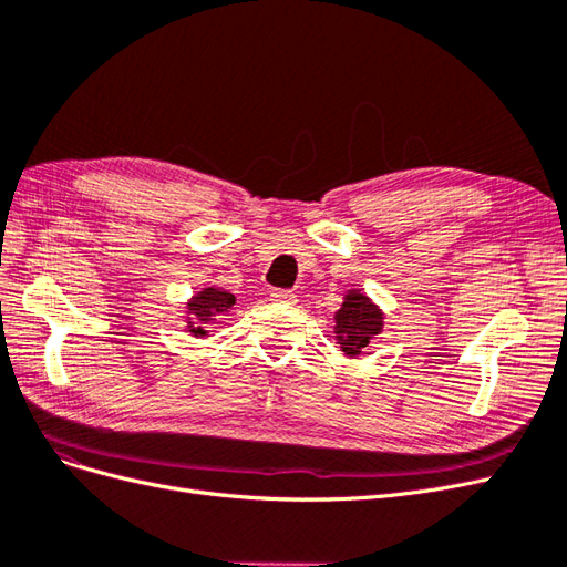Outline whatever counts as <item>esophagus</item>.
I'll use <instances>...</instances> for the list:
<instances>
[{
	"instance_id": "34e87169",
	"label": "esophagus",
	"mask_w": 567,
	"mask_h": 567,
	"mask_svg": "<svg viewBox=\"0 0 567 567\" xmlns=\"http://www.w3.org/2000/svg\"><path fill=\"white\" fill-rule=\"evenodd\" d=\"M271 300H277V302H293V300H296V296L290 293V290H281V288H277V290H271Z\"/></svg>"
}]
</instances>
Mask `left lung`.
I'll return each mask as SVG.
<instances>
[{"instance_id": "obj_1", "label": "left lung", "mask_w": 567, "mask_h": 567, "mask_svg": "<svg viewBox=\"0 0 567 567\" xmlns=\"http://www.w3.org/2000/svg\"><path fill=\"white\" fill-rule=\"evenodd\" d=\"M383 317L367 296L348 293L346 302L336 312V336L346 354H362L369 348V340L381 333Z\"/></svg>"}]
</instances>
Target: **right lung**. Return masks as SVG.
I'll list each match as a JSON object with an SVG mask.
<instances>
[{"label":"right lung","instance_id":"add662e5","mask_svg":"<svg viewBox=\"0 0 567 567\" xmlns=\"http://www.w3.org/2000/svg\"><path fill=\"white\" fill-rule=\"evenodd\" d=\"M236 298L227 290H217V288H205L200 290L198 296H194V300L188 302V312H192L198 321H188V329H192L194 336H205L203 323L213 321V317L217 315H227L231 307H234Z\"/></svg>","mask_w":567,"mask_h":567}]
</instances>
